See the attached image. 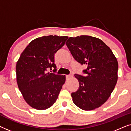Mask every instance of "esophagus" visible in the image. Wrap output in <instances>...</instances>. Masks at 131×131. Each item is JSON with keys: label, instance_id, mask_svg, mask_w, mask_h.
<instances>
[{"label": "esophagus", "instance_id": "esophagus-1", "mask_svg": "<svg viewBox=\"0 0 131 131\" xmlns=\"http://www.w3.org/2000/svg\"><path fill=\"white\" fill-rule=\"evenodd\" d=\"M71 76H72V74H69V75H67V76H66V79H69L70 78Z\"/></svg>", "mask_w": 131, "mask_h": 131}]
</instances>
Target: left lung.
<instances>
[{
  "label": "left lung",
  "mask_w": 131,
  "mask_h": 131,
  "mask_svg": "<svg viewBox=\"0 0 131 131\" xmlns=\"http://www.w3.org/2000/svg\"><path fill=\"white\" fill-rule=\"evenodd\" d=\"M66 45L77 62L86 66L85 76L75 74L79 86L71 93L79 108L92 110L110 97L117 81L118 62L110 48L100 39L82 35L69 37Z\"/></svg>",
  "instance_id": "1"
}]
</instances>
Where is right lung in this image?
Segmentation results:
<instances>
[{"mask_svg":"<svg viewBox=\"0 0 131 131\" xmlns=\"http://www.w3.org/2000/svg\"><path fill=\"white\" fill-rule=\"evenodd\" d=\"M67 36L49 35L31 41L16 65L17 82L23 98L37 110H46L55 103L66 76L47 73L54 68L55 53L65 44Z\"/></svg>","mask_w":131,"mask_h":131,"instance_id":"right-lung-1","label":"right lung"}]
</instances>
